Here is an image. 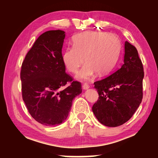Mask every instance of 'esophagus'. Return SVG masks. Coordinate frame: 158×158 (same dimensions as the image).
Listing matches in <instances>:
<instances>
[{"label":"esophagus","instance_id":"34e87169","mask_svg":"<svg viewBox=\"0 0 158 158\" xmlns=\"http://www.w3.org/2000/svg\"><path fill=\"white\" fill-rule=\"evenodd\" d=\"M83 89L84 90H88L90 88L89 85H88L87 84H84V85H83Z\"/></svg>","mask_w":158,"mask_h":158}]
</instances>
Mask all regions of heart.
Returning a JSON list of instances; mask_svg holds the SVG:
<instances>
[{
	"label": "heart",
	"instance_id": "obj_1",
	"mask_svg": "<svg viewBox=\"0 0 158 158\" xmlns=\"http://www.w3.org/2000/svg\"><path fill=\"white\" fill-rule=\"evenodd\" d=\"M121 49V41L114 34L85 31L73 39V47L62 53V60L69 72L75 73L79 81H88L97 73L103 76L111 71Z\"/></svg>",
	"mask_w": 158,
	"mask_h": 158
}]
</instances>
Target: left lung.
<instances>
[{
    "label": "left lung",
    "instance_id": "left-lung-1",
    "mask_svg": "<svg viewBox=\"0 0 158 158\" xmlns=\"http://www.w3.org/2000/svg\"><path fill=\"white\" fill-rule=\"evenodd\" d=\"M143 77L137 50L126 41L121 68L94 83L99 99L92 110L100 123L117 127L129 121L142 100Z\"/></svg>",
    "mask_w": 158,
    "mask_h": 158
}]
</instances>
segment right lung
Returning a JSON list of instances; mask_svg holds the SVG:
<instances>
[{
    "mask_svg": "<svg viewBox=\"0 0 158 158\" xmlns=\"http://www.w3.org/2000/svg\"><path fill=\"white\" fill-rule=\"evenodd\" d=\"M65 31L42 34L26 54L21 69L22 97L31 116L46 126L67 119L81 84L65 73L62 60ZM70 83L69 86L66 85ZM66 85L65 89L64 86Z\"/></svg>",
    "mask_w": 158,
    "mask_h": 158,
    "instance_id": "obj_1",
    "label": "right lung"
}]
</instances>
